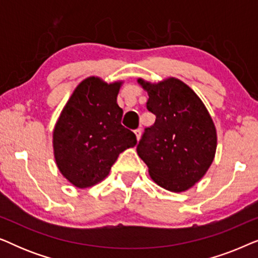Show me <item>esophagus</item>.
Segmentation results:
<instances>
[{
	"mask_svg": "<svg viewBox=\"0 0 258 258\" xmlns=\"http://www.w3.org/2000/svg\"><path fill=\"white\" fill-rule=\"evenodd\" d=\"M134 133H135L136 139H137V140H140V136H141V129H136L135 132H134Z\"/></svg>",
	"mask_w": 258,
	"mask_h": 258,
	"instance_id": "1",
	"label": "esophagus"
}]
</instances>
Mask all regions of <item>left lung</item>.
Segmentation results:
<instances>
[{
	"label": "left lung",
	"instance_id": "left-lung-1",
	"mask_svg": "<svg viewBox=\"0 0 258 258\" xmlns=\"http://www.w3.org/2000/svg\"><path fill=\"white\" fill-rule=\"evenodd\" d=\"M149 98L147 109L155 123L137 144V154L162 188L185 191L200 181L213 163L216 128L206 105L194 90L174 77L151 84L139 80Z\"/></svg>",
	"mask_w": 258,
	"mask_h": 258
}]
</instances>
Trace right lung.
<instances>
[{"mask_svg": "<svg viewBox=\"0 0 258 258\" xmlns=\"http://www.w3.org/2000/svg\"><path fill=\"white\" fill-rule=\"evenodd\" d=\"M119 87L121 82L108 84L88 77L77 86L56 122V164L77 188H88L107 177L118 155L136 146L135 134L121 124Z\"/></svg>", "mask_w": 258, "mask_h": 258, "instance_id": "obj_1", "label": "right lung"}]
</instances>
